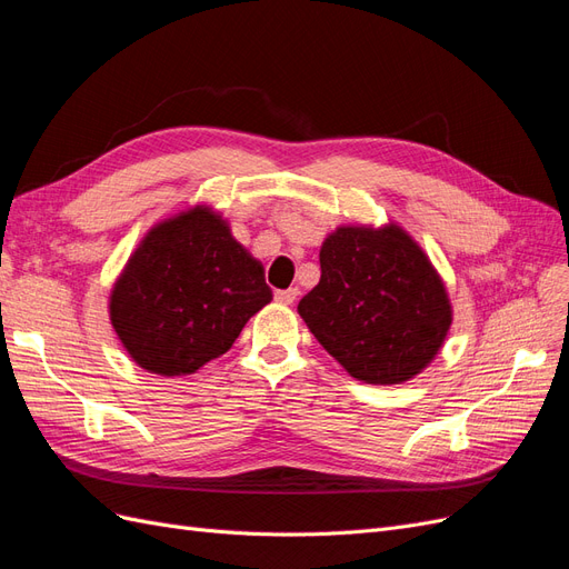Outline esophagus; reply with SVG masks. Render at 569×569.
I'll list each match as a JSON object with an SVG mask.
<instances>
[{"mask_svg":"<svg viewBox=\"0 0 569 569\" xmlns=\"http://www.w3.org/2000/svg\"><path fill=\"white\" fill-rule=\"evenodd\" d=\"M298 288H288V290H277V292H273V300H277V302H281V305H292V302H296L298 300Z\"/></svg>","mask_w":569,"mask_h":569,"instance_id":"34e87169","label":"esophagus"}]
</instances>
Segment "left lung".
<instances>
[{"label":"left lung","mask_w":569,"mask_h":569,"mask_svg":"<svg viewBox=\"0 0 569 569\" xmlns=\"http://www.w3.org/2000/svg\"><path fill=\"white\" fill-rule=\"evenodd\" d=\"M302 321L357 380L399 385L430 366L453 321L447 286L399 224H342L319 252Z\"/></svg>","instance_id":"left-lung-1"}]
</instances>
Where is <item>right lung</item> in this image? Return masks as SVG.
<instances>
[{"label": "right lung", "instance_id": "add662e5", "mask_svg": "<svg viewBox=\"0 0 569 569\" xmlns=\"http://www.w3.org/2000/svg\"><path fill=\"white\" fill-rule=\"evenodd\" d=\"M269 302L262 262L222 214L193 206L146 231L113 283L108 315L137 366L174 378L229 352Z\"/></svg>", "mask_w": 569, "mask_h": 569}]
</instances>
